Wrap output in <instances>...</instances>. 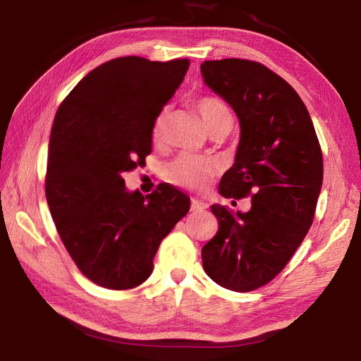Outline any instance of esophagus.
I'll return each mask as SVG.
<instances>
[{
  "label": "esophagus",
  "mask_w": 361,
  "mask_h": 361,
  "mask_svg": "<svg viewBox=\"0 0 361 361\" xmlns=\"http://www.w3.org/2000/svg\"><path fill=\"white\" fill-rule=\"evenodd\" d=\"M209 209V205H207L205 202H200V200L197 199H191V210L192 212H204Z\"/></svg>",
  "instance_id": "esophagus-1"
}]
</instances>
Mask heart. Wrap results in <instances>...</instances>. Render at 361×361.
Listing matches in <instances>:
<instances>
[{
  "mask_svg": "<svg viewBox=\"0 0 361 361\" xmlns=\"http://www.w3.org/2000/svg\"><path fill=\"white\" fill-rule=\"evenodd\" d=\"M195 111L200 114L204 124L212 133L226 121H232V116L226 103L213 95L197 97L192 102ZM167 130V108L159 111L152 121L151 140L154 145H161L166 138ZM221 166L215 159L195 154H180L167 167V178L176 186L191 189V191H204L210 185V181L218 175Z\"/></svg>",
  "mask_w": 361,
  "mask_h": 361,
  "instance_id": "heart-1",
  "label": "heart"
}]
</instances>
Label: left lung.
<instances>
[{
    "label": "left lung",
    "mask_w": 361,
    "mask_h": 361,
    "mask_svg": "<svg viewBox=\"0 0 361 361\" xmlns=\"http://www.w3.org/2000/svg\"><path fill=\"white\" fill-rule=\"evenodd\" d=\"M200 71L240 122L234 166L223 175L219 194L252 197L247 213L212 205L219 228L202 248L204 269L223 288L253 291L282 272L314 221L322 148L301 97L267 66L223 59L207 60Z\"/></svg>",
    "instance_id": "left-lung-1"
}]
</instances>
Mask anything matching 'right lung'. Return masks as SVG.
<instances>
[{
	"label": "right lung",
	"mask_w": 361,
	"mask_h": 361,
	"mask_svg": "<svg viewBox=\"0 0 361 361\" xmlns=\"http://www.w3.org/2000/svg\"><path fill=\"white\" fill-rule=\"evenodd\" d=\"M188 59L119 57L97 66L60 103L49 140L46 199L79 271L108 290L142 285L164 237L189 212L170 185L127 192L122 173L151 154V127Z\"/></svg>",
	"instance_id": "obj_1"
}]
</instances>
